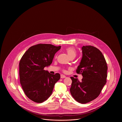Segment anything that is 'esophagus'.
<instances>
[{
    "instance_id": "1",
    "label": "esophagus",
    "mask_w": 122,
    "mask_h": 122,
    "mask_svg": "<svg viewBox=\"0 0 122 122\" xmlns=\"http://www.w3.org/2000/svg\"><path fill=\"white\" fill-rule=\"evenodd\" d=\"M66 76L63 75H61V78H66Z\"/></svg>"
}]
</instances>
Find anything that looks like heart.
I'll return each instance as SVG.
<instances>
[{"label":"heart","mask_w":122,"mask_h":122,"mask_svg":"<svg viewBox=\"0 0 122 122\" xmlns=\"http://www.w3.org/2000/svg\"><path fill=\"white\" fill-rule=\"evenodd\" d=\"M66 51L70 58L71 57H75L76 56V51L73 47H69L66 49Z\"/></svg>","instance_id":"b5f03b06"}]
</instances>
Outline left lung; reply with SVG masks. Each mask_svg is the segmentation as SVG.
<instances>
[{
    "instance_id": "obj_1",
    "label": "left lung",
    "mask_w": 122,
    "mask_h": 122,
    "mask_svg": "<svg viewBox=\"0 0 122 122\" xmlns=\"http://www.w3.org/2000/svg\"><path fill=\"white\" fill-rule=\"evenodd\" d=\"M82 57L76 73L81 74L82 81L70 77L71 95L79 103L85 104L95 99L106 83L107 66L102 52L91 46H83Z\"/></svg>"
}]
</instances>
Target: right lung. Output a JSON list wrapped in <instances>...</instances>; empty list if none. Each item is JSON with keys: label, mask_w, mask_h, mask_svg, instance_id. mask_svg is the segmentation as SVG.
<instances>
[{"label": "right lung", "mask_w": 122, "mask_h": 122, "mask_svg": "<svg viewBox=\"0 0 122 122\" xmlns=\"http://www.w3.org/2000/svg\"><path fill=\"white\" fill-rule=\"evenodd\" d=\"M61 47L51 44H38L30 47L20 60L21 86L26 95L35 102L46 101L60 79V74L52 75L44 69L51 64L55 53Z\"/></svg>", "instance_id": "obj_1"}]
</instances>
